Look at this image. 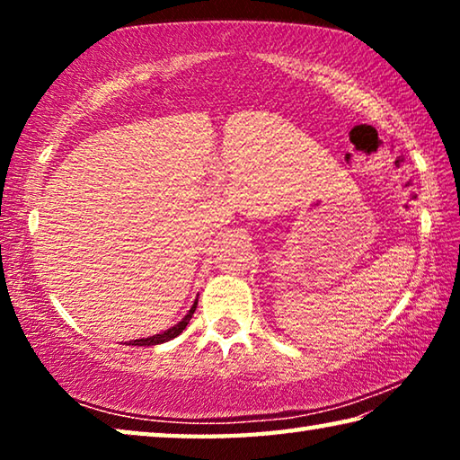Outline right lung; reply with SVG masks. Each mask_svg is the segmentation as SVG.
<instances>
[{
	"instance_id": "add662e5",
	"label": "right lung",
	"mask_w": 460,
	"mask_h": 460,
	"mask_svg": "<svg viewBox=\"0 0 460 460\" xmlns=\"http://www.w3.org/2000/svg\"><path fill=\"white\" fill-rule=\"evenodd\" d=\"M197 305H199V300H194V305H192V308L189 310V314H186V316L182 318V321L178 323V324L170 326L168 331L160 332V334H154V337H147V339H136V341H129V345H137V347H152V345H162V342H166V341H170V339L178 337V334H181V332L186 329V324L190 323V318H192V314H194V310H197Z\"/></svg>"
}]
</instances>
